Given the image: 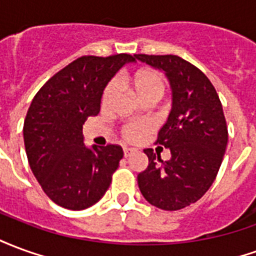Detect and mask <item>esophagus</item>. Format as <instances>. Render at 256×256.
Listing matches in <instances>:
<instances>
[{
    "label": "esophagus",
    "instance_id": "34e87169",
    "mask_svg": "<svg viewBox=\"0 0 256 256\" xmlns=\"http://www.w3.org/2000/svg\"><path fill=\"white\" fill-rule=\"evenodd\" d=\"M136 150H134V148H123V154H124V156L128 158V156L133 155Z\"/></svg>",
    "mask_w": 256,
    "mask_h": 256
}]
</instances>
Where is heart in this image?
<instances>
[{"mask_svg": "<svg viewBox=\"0 0 256 256\" xmlns=\"http://www.w3.org/2000/svg\"><path fill=\"white\" fill-rule=\"evenodd\" d=\"M128 84L132 89L138 97L140 100L144 101L148 98H160L164 92V84L163 79L155 70L150 68H141L128 78ZM118 84L116 80L108 82L106 89L102 92V104H108L116 94ZM150 130V126L144 122H130L123 128V136L128 141H137L141 138L146 132Z\"/></svg>", "mask_w": 256, "mask_h": 256, "instance_id": "heart-1", "label": "heart"}]
</instances>
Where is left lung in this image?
<instances>
[{"mask_svg": "<svg viewBox=\"0 0 256 256\" xmlns=\"http://www.w3.org/2000/svg\"><path fill=\"white\" fill-rule=\"evenodd\" d=\"M163 71L170 84L172 111L159 132L158 142L172 158L144 150L146 170L137 181L145 200L158 208L176 211L198 202L214 182L228 145V128L220 97L210 79L186 60L166 54H134Z\"/></svg>", "mask_w": 256, "mask_h": 256, "instance_id": "obj_1", "label": "left lung"}]
</instances>
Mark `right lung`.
<instances>
[{"label":"right lung","mask_w":256,"mask_h":256,"mask_svg":"<svg viewBox=\"0 0 256 256\" xmlns=\"http://www.w3.org/2000/svg\"><path fill=\"white\" fill-rule=\"evenodd\" d=\"M133 62L126 53L82 56L53 75L31 102L23 128L27 159L44 192L60 207L88 208L110 188L122 148L86 146L82 126L100 112L108 82Z\"/></svg>","instance_id":"1"}]
</instances>
